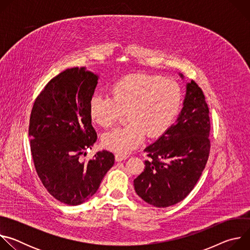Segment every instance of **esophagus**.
<instances>
[{
    "label": "esophagus",
    "mask_w": 250,
    "mask_h": 250,
    "mask_svg": "<svg viewBox=\"0 0 250 250\" xmlns=\"http://www.w3.org/2000/svg\"><path fill=\"white\" fill-rule=\"evenodd\" d=\"M128 158V155L126 154H122V153H117L116 154V160L117 161H123V160H125Z\"/></svg>",
    "instance_id": "34e87169"
}]
</instances>
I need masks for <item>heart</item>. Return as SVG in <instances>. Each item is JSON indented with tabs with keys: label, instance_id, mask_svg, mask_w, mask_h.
<instances>
[{
	"label": "heart",
	"instance_id": "b5f03b06",
	"mask_svg": "<svg viewBox=\"0 0 250 250\" xmlns=\"http://www.w3.org/2000/svg\"><path fill=\"white\" fill-rule=\"evenodd\" d=\"M112 96L96 93L90 100L92 121L111 127L127 112V125L105 132L103 146L118 153L135 149L146 134L159 137L173 125L182 104V91L173 80L161 76L133 74L117 81Z\"/></svg>",
	"mask_w": 250,
	"mask_h": 250
}]
</instances>
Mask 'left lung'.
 I'll list each match as a JSON object with an SVG mask.
<instances>
[{"mask_svg": "<svg viewBox=\"0 0 250 250\" xmlns=\"http://www.w3.org/2000/svg\"><path fill=\"white\" fill-rule=\"evenodd\" d=\"M209 130L205 95L192 80L187 83L183 108L175 124L145 149L149 160L133 181L136 194L157 208L184 200L194 189L208 161Z\"/></svg>", "mask_w": 250, "mask_h": 250, "instance_id": "obj_1", "label": "left lung"}]
</instances>
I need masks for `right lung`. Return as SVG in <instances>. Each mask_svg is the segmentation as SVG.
I'll use <instances>...</instances> for the list:
<instances>
[{
    "label": "right lung",
    "instance_id": "obj_1",
    "mask_svg": "<svg viewBox=\"0 0 250 250\" xmlns=\"http://www.w3.org/2000/svg\"><path fill=\"white\" fill-rule=\"evenodd\" d=\"M99 76L85 67L66 69L35 100L28 135L35 170L48 193L70 206L89 200L115 163L112 152L98 151L81 161L97 140L89 105Z\"/></svg>",
    "mask_w": 250,
    "mask_h": 250
}]
</instances>
